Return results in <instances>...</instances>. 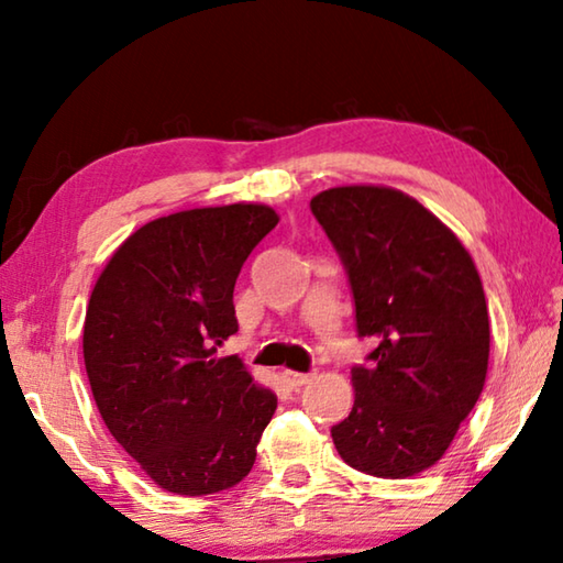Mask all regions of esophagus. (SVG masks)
I'll use <instances>...</instances> for the list:
<instances>
[{
    "mask_svg": "<svg viewBox=\"0 0 563 563\" xmlns=\"http://www.w3.org/2000/svg\"><path fill=\"white\" fill-rule=\"evenodd\" d=\"M283 383L290 389H300L302 385L310 383V375L305 373H295V369H283Z\"/></svg>",
    "mask_w": 563,
    "mask_h": 563,
    "instance_id": "1",
    "label": "esophagus"
}]
</instances>
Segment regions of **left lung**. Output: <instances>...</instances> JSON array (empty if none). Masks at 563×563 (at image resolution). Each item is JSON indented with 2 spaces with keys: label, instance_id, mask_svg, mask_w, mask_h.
Masks as SVG:
<instances>
[{
  "label": "left lung",
  "instance_id": "1",
  "mask_svg": "<svg viewBox=\"0 0 563 563\" xmlns=\"http://www.w3.org/2000/svg\"><path fill=\"white\" fill-rule=\"evenodd\" d=\"M345 263L373 365L332 427L352 470L407 479L450 450L489 367V310L472 255L440 218L389 186H335L310 201Z\"/></svg>",
  "mask_w": 563,
  "mask_h": 563
}]
</instances>
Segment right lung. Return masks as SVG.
<instances>
[{"label": "right lung", "instance_id": "obj_1", "mask_svg": "<svg viewBox=\"0 0 563 563\" xmlns=\"http://www.w3.org/2000/svg\"><path fill=\"white\" fill-rule=\"evenodd\" d=\"M280 216L263 203L156 218L123 241L93 285L84 365L103 424L161 489L206 497L253 470L278 407L235 355L233 288Z\"/></svg>", "mask_w": 563, "mask_h": 563}]
</instances>
